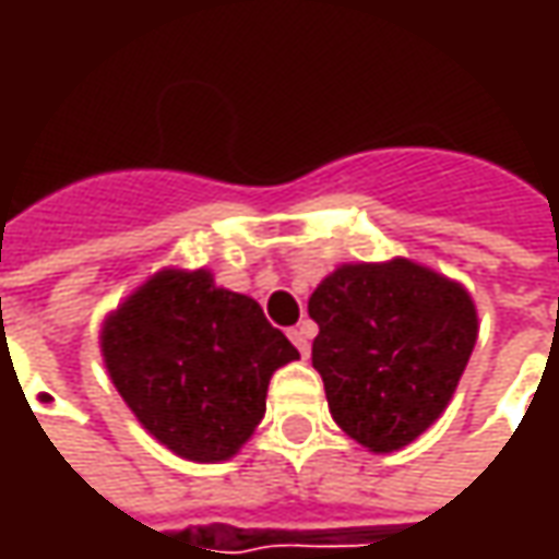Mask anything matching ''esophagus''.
<instances>
[{"instance_id":"obj_1","label":"esophagus","mask_w":559,"mask_h":559,"mask_svg":"<svg viewBox=\"0 0 559 559\" xmlns=\"http://www.w3.org/2000/svg\"><path fill=\"white\" fill-rule=\"evenodd\" d=\"M289 338H292V345L301 352V357L311 355V323H298V326L289 333Z\"/></svg>"}]
</instances>
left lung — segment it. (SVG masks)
Instances as JSON below:
<instances>
[{"label":"left lung","instance_id":"8db88e82","mask_svg":"<svg viewBox=\"0 0 559 559\" xmlns=\"http://www.w3.org/2000/svg\"><path fill=\"white\" fill-rule=\"evenodd\" d=\"M308 313L330 414L376 454L441 417L479 335L469 292L407 258L342 264L313 289Z\"/></svg>","mask_w":559,"mask_h":559}]
</instances>
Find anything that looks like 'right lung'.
<instances>
[{
    "label": "right lung",
    "instance_id": "1",
    "mask_svg": "<svg viewBox=\"0 0 559 559\" xmlns=\"http://www.w3.org/2000/svg\"><path fill=\"white\" fill-rule=\"evenodd\" d=\"M102 357L148 436L217 463L251 439L270 376L298 352L254 298L214 286L207 270H162L108 313Z\"/></svg>",
    "mask_w": 559,
    "mask_h": 559
}]
</instances>
